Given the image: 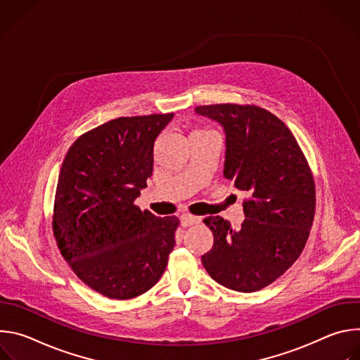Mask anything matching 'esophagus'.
I'll return each instance as SVG.
<instances>
[{"mask_svg": "<svg viewBox=\"0 0 360 360\" xmlns=\"http://www.w3.org/2000/svg\"><path fill=\"white\" fill-rule=\"evenodd\" d=\"M200 222V218L199 217H195V215H191V214H184L181 217V225L182 226H191V225H196Z\"/></svg>", "mask_w": 360, "mask_h": 360, "instance_id": "34e87169", "label": "esophagus"}]
</instances>
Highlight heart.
Wrapping results in <instances>:
<instances>
[{"instance_id":"heart-1","label":"heart","mask_w":360,"mask_h":360,"mask_svg":"<svg viewBox=\"0 0 360 360\" xmlns=\"http://www.w3.org/2000/svg\"><path fill=\"white\" fill-rule=\"evenodd\" d=\"M193 132H205V129H198V131H193Z\"/></svg>"}]
</instances>
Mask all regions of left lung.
I'll return each instance as SVG.
<instances>
[{
    "mask_svg": "<svg viewBox=\"0 0 360 360\" xmlns=\"http://www.w3.org/2000/svg\"><path fill=\"white\" fill-rule=\"evenodd\" d=\"M195 111L226 132L225 178L249 195L238 231L221 217L203 219L214 245L203 268L219 285L256 292L281 278L300 256L315 218L314 174L290 129L253 104L199 105Z\"/></svg>",
    "mask_w": 360,
    "mask_h": 360,
    "instance_id": "1",
    "label": "left lung"
}]
</instances>
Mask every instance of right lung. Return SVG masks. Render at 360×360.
Returning <instances> with one entry per match:
<instances>
[{
  "mask_svg": "<svg viewBox=\"0 0 360 360\" xmlns=\"http://www.w3.org/2000/svg\"><path fill=\"white\" fill-rule=\"evenodd\" d=\"M174 114L120 117L82 134L64 158L53 211L58 249L74 274L111 299L136 297L165 272L176 217L135 199L152 175L153 142Z\"/></svg>",
  "mask_w": 360,
  "mask_h": 360,
  "instance_id": "obj_1",
  "label": "right lung"
}]
</instances>
